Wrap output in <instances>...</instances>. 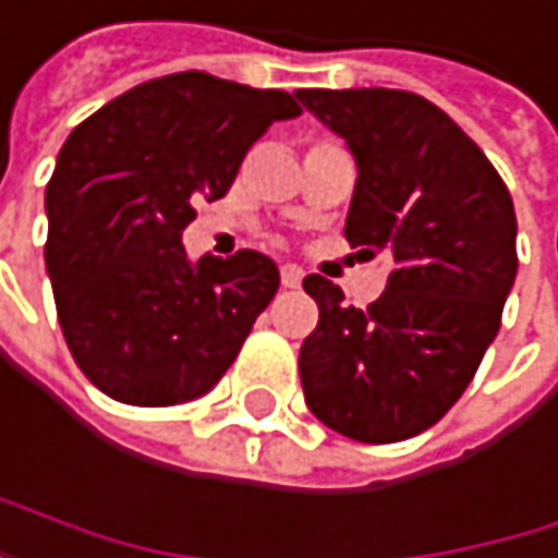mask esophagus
<instances>
[{
	"mask_svg": "<svg viewBox=\"0 0 558 558\" xmlns=\"http://www.w3.org/2000/svg\"><path fill=\"white\" fill-rule=\"evenodd\" d=\"M282 286H286V289H299V286H302V269L292 266V263H286V266H282Z\"/></svg>",
	"mask_w": 558,
	"mask_h": 558,
	"instance_id": "esophagus-1",
	"label": "esophagus"
}]
</instances>
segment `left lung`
Here are the masks:
<instances>
[{"label": "left lung", "mask_w": 558, "mask_h": 558, "mask_svg": "<svg viewBox=\"0 0 558 558\" xmlns=\"http://www.w3.org/2000/svg\"><path fill=\"white\" fill-rule=\"evenodd\" d=\"M299 101L355 157L348 243L391 259L368 308L344 305L322 276L302 282L318 302L299 352L305 404L352 440H408L453 408L500 331L517 279L513 199L486 154L421 95L305 88Z\"/></svg>", "instance_id": "obj_1"}]
</instances>
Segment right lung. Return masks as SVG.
Listing matches in <instances>:
<instances>
[{"label": "right lung", "instance_id": "obj_1", "mask_svg": "<svg viewBox=\"0 0 558 558\" xmlns=\"http://www.w3.org/2000/svg\"><path fill=\"white\" fill-rule=\"evenodd\" d=\"M292 95L206 72L131 88L68 134L45 186L58 322L88 381L121 404L210 391L279 289L269 256L183 250L196 199H220Z\"/></svg>", "mask_w": 558, "mask_h": 558}]
</instances>
